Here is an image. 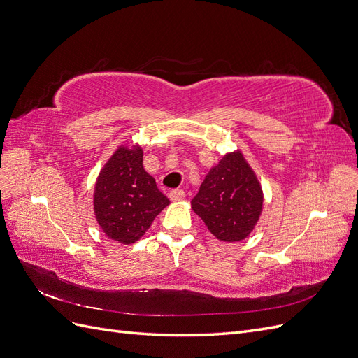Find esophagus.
Here are the masks:
<instances>
[{
  "label": "esophagus",
  "mask_w": 358,
  "mask_h": 358,
  "mask_svg": "<svg viewBox=\"0 0 358 358\" xmlns=\"http://www.w3.org/2000/svg\"><path fill=\"white\" fill-rule=\"evenodd\" d=\"M169 197H170L171 201H180V200L185 199V191H183V189H173V191H170Z\"/></svg>",
  "instance_id": "esophagus-1"
}]
</instances>
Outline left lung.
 I'll return each mask as SVG.
<instances>
[{
	"mask_svg": "<svg viewBox=\"0 0 358 358\" xmlns=\"http://www.w3.org/2000/svg\"><path fill=\"white\" fill-rule=\"evenodd\" d=\"M263 189L241 150L225 154L206 175L191 208L222 242L252 233L263 210Z\"/></svg>",
	"mask_w": 358,
	"mask_h": 358,
	"instance_id": "obj_1",
	"label": "left lung"
}]
</instances>
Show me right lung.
Masks as SVG:
<instances>
[{
    "label": "right lung",
    "mask_w": 358,
    "mask_h": 358,
    "mask_svg": "<svg viewBox=\"0 0 358 358\" xmlns=\"http://www.w3.org/2000/svg\"><path fill=\"white\" fill-rule=\"evenodd\" d=\"M169 204L155 179L143 169L142 148L117 146L94 188V213L103 233L117 243L131 245Z\"/></svg>",
    "instance_id": "1"
}]
</instances>
